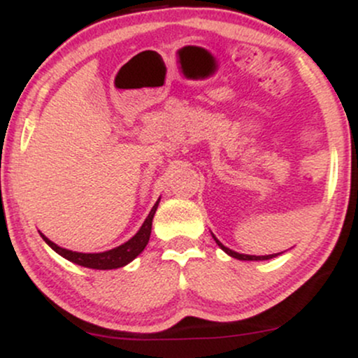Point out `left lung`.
<instances>
[{
    "mask_svg": "<svg viewBox=\"0 0 358 358\" xmlns=\"http://www.w3.org/2000/svg\"><path fill=\"white\" fill-rule=\"evenodd\" d=\"M212 237H213V241L217 242V245H219V248L224 250L225 254H229V256L231 257H236V259H241V261H268V259H273V257H278L279 254H282V252H278V254H269V256H249V254H239V252H236V250H232V249H229V248H225L224 244H222V242L217 239L215 236H213L212 234Z\"/></svg>",
    "mask_w": 358,
    "mask_h": 358,
    "instance_id": "8db88e82",
    "label": "left lung"
}]
</instances>
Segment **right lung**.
<instances>
[{
  "instance_id": "1",
  "label": "right lung",
  "mask_w": 358,
  "mask_h": 358,
  "mask_svg": "<svg viewBox=\"0 0 358 358\" xmlns=\"http://www.w3.org/2000/svg\"><path fill=\"white\" fill-rule=\"evenodd\" d=\"M158 203H159V199L158 202L153 205L151 212L148 213L146 220L143 222L139 231L134 234L129 241L110 250H104V252H76V250L60 248V245H57L55 242H52L48 237H45L43 234H40V236H42V239L47 242V244L50 245L57 254H60L62 257H65L67 261L73 262V264L84 266V268H89V269H102V271L117 269V268H122V266L129 264L133 259H136L139 254L145 250L151 236V225H153V217L156 213V208H158Z\"/></svg>"
}]
</instances>
